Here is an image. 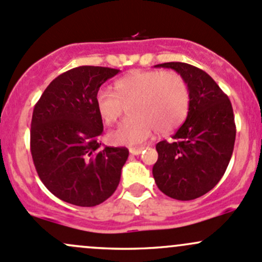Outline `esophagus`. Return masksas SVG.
<instances>
[{
	"label": "esophagus",
	"instance_id": "34e87169",
	"mask_svg": "<svg viewBox=\"0 0 262 262\" xmlns=\"http://www.w3.org/2000/svg\"><path fill=\"white\" fill-rule=\"evenodd\" d=\"M143 149H144V147H138V148H129V152L130 154H133V156H138L143 152Z\"/></svg>",
	"mask_w": 262,
	"mask_h": 262
}]
</instances>
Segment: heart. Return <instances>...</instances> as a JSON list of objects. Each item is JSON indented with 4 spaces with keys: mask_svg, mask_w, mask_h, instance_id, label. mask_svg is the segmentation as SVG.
<instances>
[{
    "mask_svg": "<svg viewBox=\"0 0 262 262\" xmlns=\"http://www.w3.org/2000/svg\"><path fill=\"white\" fill-rule=\"evenodd\" d=\"M114 92L100 89L95 108L106 125L117 122L128 105V119L109 133L113 144L136 145L145 142L156 128L161 133L174 130L186 119L189 109V89L177 73L163 70L133 71L114 84Z\"/></svg>",
    "mask_w": 262,
    "mask_h": 262,
    "instance_id": "obj_1",
    "label": "heart"
}]
</instances>
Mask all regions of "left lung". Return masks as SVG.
<instances>
[{
  "label": "left lung",
  "instance_id": "obj_1",
  "mask_svg": "<svg viewBox=\"0 0 262 262\" xmlns=\"http://www.w3.org/2000/svg\"><path fill=\"white\" fill-rule=\"evenodd\" d=\"M188 85L186 122L172 137L156 145L158 161L153 177L168 197L191 201L210 192L225 174L236 138L233 110L228 96L206 71L186 62H164Z\"/></svg>",
  "mask_w": 262,
  "mask_h": 262
}]
</instances>
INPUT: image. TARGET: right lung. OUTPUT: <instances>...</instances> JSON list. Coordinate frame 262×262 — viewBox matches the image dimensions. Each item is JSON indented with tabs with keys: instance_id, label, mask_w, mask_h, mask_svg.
Segmentation results:
<instances>
[{
	"instance_id": "obj_1",
	"label": "right lung",
	"mask_w": 262,
	"mask_h": 262,
	"mask_svg": "<svg viewBox=\"0 0 262 262\" xmlns=\"http://www.w3.org/2000/svg\"><path fill=\"white\" fill-rule=\"evenodd\" d=\"M118 73L103 66L71 69L50 82L34 108L30 145L37 174L71 205H100L119 184L129 150L101 148L103 120L95 108L96 93Z\"/></svg>"
}]
</instances>
